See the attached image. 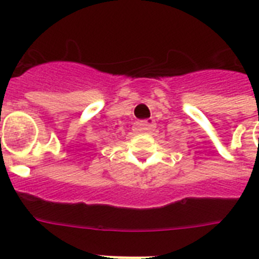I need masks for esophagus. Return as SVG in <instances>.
<instances>
[{
  "label": "esophagus",
  "mask_w": 259,
  "mask_h": 259,
  "mask_svg": "<svg viewBox=\"0 0 259 259\" xmlns=\"http://www.w3.org/2000/svg\"><path fill=\"white\" fill-rule=\"evenodd\" d=\"M155 127V123L153 119H148V120H139L135 123V130L137 132H150L153 128Z\"/></svg>",
  "instance_id": "obj_1"
}]
</instances>
